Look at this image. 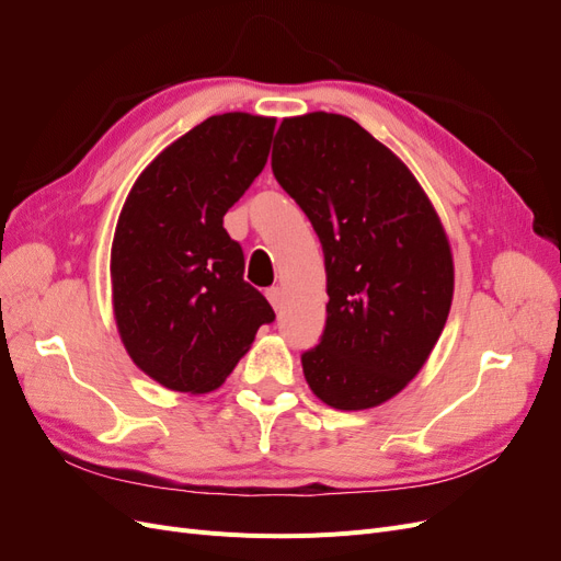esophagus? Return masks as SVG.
I'll use <instances>...</instances> for the list:
<instances>
[{"mask_svg":"<svg viewBox=\"0 0 561 561\" xmlns=\"http://www.w3.org/2000/svg\"><path fill=\"white\" fill-rule=\"evenodd\" d=\"M266 299H268L271 307H274V309L278 311L280 304H283V290H280V287H268V290H266Z\"/></svg>","mask_w":561,"mask_h":561,"instance_id":"1","label":"esophagus"}]
</instances>
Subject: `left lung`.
Here are the masks:
<instances>
[{
	"instance_id": "obj_1",
	"label": "left lung",
	"mask_w": 561,
	"mask_h": 561,
	"mask_svg": "<svg viewBox=\"0 0 561 561\" xmlns=\"http://www.w3.org/2000/svg\"><path fill=\"white\" fill-rule=\"evenodd\" d=\"M271 168L309 217L328 271V320L301 353L334 410H369L410 383L449 316L447 233L393 151L342 114L283 118Z\"/></svg>"
}]
</instances>
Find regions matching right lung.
<instances>
[{
	"label": "right lung",
	"mask_w": 561,
	"mask_h": 561,
	"mask_svg": "<svg viewBox=\"0 0 561 561\" xmlns=\"http://www.w3.org/2000/svg\"><path fill=\"white\" fill-rule=\"evenodd\" d=\"M274 128L276 118L245 112L206 118L145 168L118 215L116 328L133 363L165 388H217L276 318L222 227L262 173Z\"/></svg>",
	"instance_id": "obj_1"
}]
</instances>
